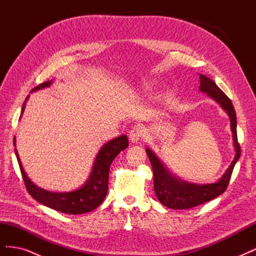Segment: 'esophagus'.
I'll list each match as a JSON object with an SVG mask.
<instances>
[{
  "instance_id": "1",
  "label": "esophagus",
  "mask_w": 256,
  "mask_h": 256,
  "mask_svg": "<svg viewBox=\"0 0 256 256\" xmlns=\"http://www.w3.org/2000/svg\"><path fill=\"white\" fill-rule=\"evenodd\" d=\"M145 130L143 127L141 126H134L132 129L130 130L129 132V138H130V141L134 142V143H138V141L143 140L145 138Z\"/></svg>"
}]
</instances>
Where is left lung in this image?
I'll return each instance as SVG.
<instances>
[{"instance_id":"left-lung-1","label":"left lung","mask_w":256,"mask_h":256,"mask_svg":"<svg viewBox=\"0 0 256 256\" xmlns=\"http://www.w3.org/2000/svg\"><path fill=\"white\" fill-rule=\"evenodd\" d=\"M200 90L206 92L209 97H212L214 102H218L230 116L236 154L230 168L218 182L214 184H196L178 180L168 171V168L156 154L150 148H146V154L150 158L154 171V189L156 196L162 205L172 209H188L196 207L222 194L228 188L234 166L240 157V146L238 143L236 129L237 118L233 104L212 79L207 78L204 74H200Z\"/></svg>"}]
</instances>
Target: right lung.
Segmentation results:
<instances>
[{
  "mask_svg": "<svg viewBox=\"0 0 256 256\" xmlns=\"http://www.w3.org/2000/svg\"><path fill=\"white\" fill-rule=\"evenodd\" d=\"M51 84L52 80L42 83L34 88L32 92L49 88ZM28 98V96L22 106L21 115L24 111ZM14 144L16 145V136L14 138ZM127 147L128 138L126 136H120L106 142L97 154L88 180L85 182L81 188L70 192H51L37 187L36 184L30 182L24 170H23L17 150H14V152H16L26 188L32 198H34L37 202L50 207L54 210L68 214H80L94 210L104 202L108 192V187H109L108 184H109L110 166L114 158L122 150H126Z\"/></svg>",
  "mask_w": 256,
  "mask_h": 256,
  "instance_id": "right-lung-1",
  "label": "right lung"
}]
</instances>
